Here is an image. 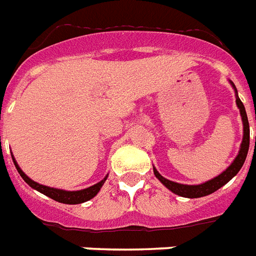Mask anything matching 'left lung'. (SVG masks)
Returning a JSON list of instances; mask_svg holds the SVG:
<instances>
[{
  "label": "left lung",
  "mask_w": 256,
  "mask_h": 256,
  "mask_svg": "<svg viewBox=\"0 0 256 256\" xmlns=\"http://www.w3.org/2000/svg\"><path fill=\"white\" fill-rule=\"evenodd\" d=\"M230 84L232 85V88L236 90V106H238V109H240V117H242L243 122V139L242 143H240V152H238L236 158L234 159V162H232L222 174H220V175L216 176L214 178H212V180H208L206 182L198 184V186H186V184H178V182H171V180L163 178V176L156 171V168L154 167V174H155V176L158 178V180H159L166 188H168L171 192L178 194V196L188 197V198H198V197L208 196V194L216 192V190H218L221 186H225L226 182H229L230 180L240 172L243 163L246 160L247 152H248V146H250V126H248L246 109H244L242 101H240V97H238V92H236V85L232 84V81H230Z\"/></svg>",
  "instance_id": "left-lung-1"
}]
</instances>
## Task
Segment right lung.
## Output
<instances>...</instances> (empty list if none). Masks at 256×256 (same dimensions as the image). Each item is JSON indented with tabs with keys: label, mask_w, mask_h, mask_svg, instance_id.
Returning a JSON list of instances; mask_svg holds the SVG:
<instances>
[{
	"label": "right lung",
	"mask_w": 256,
	"mask_h": 256,
	"mask_svg": "<svg viewBox=\"0 0 256 256\" xmlns=\"http://www.w3.org/2000/svg\"><path fill=\"white\" fill-rule=\"evenodd\" d=\"M12 158H13L14 166H16V171H18V174L20 175V178H24V182H26L31 188L36 189L38 192L43 193V194L48 196L50 198H52V200L58 201V202L74 205V204H81V202H85V201H89L100 192V189H101V186H104V182H106V178H108V175H106L105 178H104V180H101L100 182H97V184H94V186H89V188L81 189V190H63V189L51 188V186H42V184H39V182L31 180V178H28V176H27L22 170H20V166H18V163L16 162L13 155H12Z\"/></svg>",
	"instance_id": "right-lung-1"
}]
</instances>
